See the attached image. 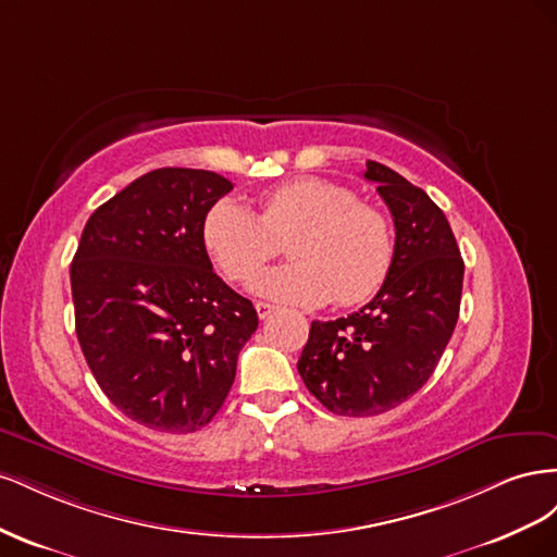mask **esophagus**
<instances>
[{
  "instance_id": "1",
  "label": "esophagus",
  "mask_w": 557,
  "mask_h": 557,
  "mask_svg": "<svg viewBox=\"0 0 557 557\" xmlns=\"http://www.w3.org/2000/svg\"><path fill=\"white\" fill-rule=\"evenodd\" d=\"M256 311H258L260 320H264L269 313L274 311V305H269V301H256Z\"/></svg>"
}]
</instances>
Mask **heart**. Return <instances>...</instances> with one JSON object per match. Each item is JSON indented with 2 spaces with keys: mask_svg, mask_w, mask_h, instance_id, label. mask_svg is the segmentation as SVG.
I'll use <instances>...</instances> for the list:
<instances>
[{
  "mask_svg": "<svg viewBox=\"0 0 557 557\" xmlns=\"http://www.w3.org/2000/svg\"><path fill=\"white\" fill-rule=\"evenodd\" d=\"M288 242L293 258L252 281V290L288 305H358L391 272L393 230L346 185L295 178L260 197V215L234 199L215 201L205 244L230 281H250Z\"/></svg>",
  "mask_w": 557,
  "mask_h": 557,
  "instance_id": "1",
  "label": "heart"
}]
</instances>
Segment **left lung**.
<instances>
[{"label":"left lung","mask_w":557,"mask_h":557,"mask_svg":"<svg viewBox=\"0 0 557 557\" xmlns=\"http://www.w3.org/2000/svg\"><path fill=\"white\" fill-rule=\"evenodd\" d=\"M395 221L393 264L360 311L313 320L297 372L336 416L399 407L428 383L458 323L465 262L444 211L391 166L367 162Z\"/></svg>","instance_id":"8db88e82"}]
</instances>
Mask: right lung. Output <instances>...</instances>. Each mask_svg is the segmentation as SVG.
Returning a JSON list of instances; mask_svg holds the SVG:
<instances>
[{"label": "right lung", "instance_id": "add662e5", "mask_svg": "<svg viewBox=\"0 0 557 557\" xmlns=\"http://www.w3.org/2000/svg\"><path fill=\"white\" fill-rule=\"evenodd\" d=\"M215 172L164 166L132 181L83 227L72 262L76 336L104 395L160 432H195L223 407L258 330L250 299L213 272Z\"/></svg>", "mask_w": 557, "mask_h": 557}]
</instances>
